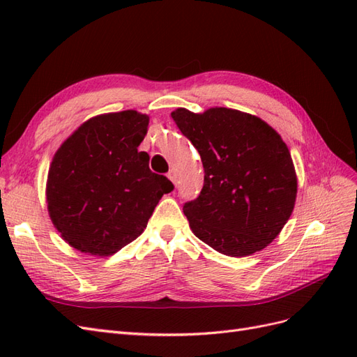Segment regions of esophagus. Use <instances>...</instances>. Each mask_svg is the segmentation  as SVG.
<instances>
[{"label": "esophagus", "mask_w": 357, "mask_h": 357, "mask_svg": "<svg viewBox=\"0 0 357 357\" xmlns=\"http://www.w3.org/2000/svg\"><path fill=\"white\" fill-rule=\"evenodd\" d=\"M168 178H169V180H171L172 183H174V185L177 186V183H178V181H177V174H176V171H174V169H171V171L168 172Z\"/></svg>", "instance_id": "34e87169"}]
</instances>
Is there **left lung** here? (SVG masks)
Returning <instances> with one entry per match:
<instances>
[{
	"instance_id": "left-lung-1",
	"label": "left lung",
	"mask_w": 357,
	"mask_h": 357,
	"mask_svg": "<svg viewBox=\"0 0 357 357\" xmlns=\"http://www.w3.org/2000/svg\"><path fill=\"white\" fill-rule=\"evenodd\" d=\"M201 156L204 186L183 207L192 232L222 255L250 256L282 232L298 178L286 143L257 116L213 107L171 113Z\"/></svg>"
}]
</instances>
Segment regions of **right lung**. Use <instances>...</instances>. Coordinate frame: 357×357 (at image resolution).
<instances>
[{
  "mask_svg": "<svg viewBox=\"0 0 357 357\" xmlns=\"http://www.w3.org/2000/svg\"><path fill=\"white\" fill-rule=\"evenodd\" d=\"M149 116L105 113L82 123L61 144L47 174V210L75 250L110 256L146 229L164 193L174 186L139 152Z\"/></svg>",
  "mask_w": 357,
  "mask_h": 357,
  "instance_id": "1",
  "label": "right lung"
}]
</instances>
